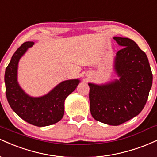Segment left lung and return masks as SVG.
<instances>
[{"label": "left lung", "instance_id": "8db88e82", "mask_svg": "<svg viewBox=\"0 0 157 157\" xmlns=\"http://www.w3.org/2000/svg\"><path fill=\"white\" fill-rule=\"evenodd\" d=\"M123 47L114 57L119 79L105 84L89 82L90 111L97 121L119 125L142 111L152 86L153 75L147 55L127 37H115Z\"/></svg>", "mask_w": 157, "mask_h": 157}]
</instances>
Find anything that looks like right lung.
Here are the masks:
<instances>
[{"instance_id": "obj_1", "label": "right lung", "mask_w": 157, "mask_h": 157, "mask_svg": "<svg viewBox=\"0 0 157 157\" xmlns=\"http://www.w3.org/2000/svg\"><path fill=\"white\" fill-rule=\"evenodd\" d=\"M35 43H23L12 55L5 71L6 95L10 107L23 120L44 127L59 122L64 114V102L80 83L79 79L63 81L44 96L31 97L17 82V68L21 57Z\"/></svg>"}]
</instances>
